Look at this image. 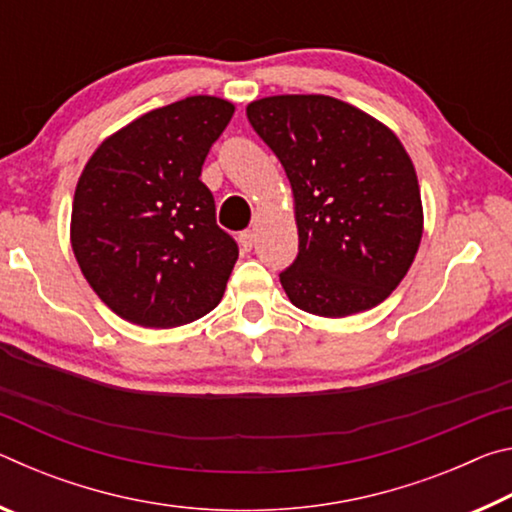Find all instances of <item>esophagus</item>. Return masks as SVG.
Returning <instances> with one entry per match:
<instances>
[{
	"instance_id": "34e87169",
	"label": "esophagus",
	"mask_w": 512,
	"mask_h": 512,
	"mask_svg": "<svg viewBox=\"0 0 512 512\" xmlns=\"http://www.w3.org/2000/svg\"><path fill=\"white\" fill-rule=\"evenodd\" d=\"M239 246H241V250H246V253H248V250L255 246V230H244V232H241V235H239Z\"/></svg>"
}]
</instances>
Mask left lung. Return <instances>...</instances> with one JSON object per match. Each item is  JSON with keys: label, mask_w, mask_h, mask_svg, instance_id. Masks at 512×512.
Segmentation results:
<instances>
[{"label": "left lung", "mask_w": 512, "mask_h": 512, "mask_svg": "<svg viewBox=\"0 0 512 512\" xmlns=\"http://www.w3.org/2000/svg\"><path fill=\"white\" fill-rule=\"evenodd\" d=\"M293 192L298 257L280 282L307 314L345 318L377 307L420 248L418 176L391 128L325 94H277L246 108Z\"/></svg>", "instance_id": "left-lung-1"}]
</instances>
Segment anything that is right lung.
Masks as SVG:
<instances>
[{
    "label": "right lung",
    "mask_w": 512,
    "mask_h": 512,
    "mask_svg": "<svg viewBox=\"0 0 512 512\" xmlns=\"http://www.w3.org/2000/svg\"><path fill=\"white\" fill-rule=\"evenodd\" d=\"M235 115L196 94L146 112L99 144L76 183L69 241L94 293L133 325H187L219 305L239 248L201 183Z\"/></svg>",
    "instance_id": "add662e5"
}]
</instances>
